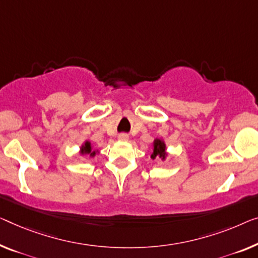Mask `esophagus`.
<instances>
[{"label": "esophagus", "mask_w": 258, "mask_h": 258, "mask_svg": "<svg viewBox=\"0 0 258 258\" xmlns=\"http://www.w3.org/2000/svg\"><path fill=\"white\" fill-rule=\"evenodd\" d=\"M118 140L119 141H127L128 140V136L126 133H120L118 136Z\"/></svg>", "instance_id": "34e87169"}]
</instances>
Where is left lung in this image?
Here are the masks:
<instances>
[{
    "instance_id": "left-lung-1",
    "label": "left lung",
    "mask_w": 258,
    "mask_h": 258,
    "mask_svg": "<svg viewBox=\"0 0 258 258\" xmlns=\"http://www.w3.org/2000/svg\"><path fill=\"white\" fill-rule=\"evenodd\" d=\"M167 156V152H166V144H164L163 140L161 139H155L153 142V153L151 157L153 160L160 157L161 160H164Z\"/></svg>"
}]
</instances>
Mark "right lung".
<instances>
[{"label": "right lung", "mask_w": 258, "mask_h": 258, "mask_svg": "<svg viewBox=\"0 0 258 258\" xmlns=\"http://www.w3.org/2000/svg\"><path fill=\"white\" fill-rule=\"evenodd\" d=\"M96 153H97V151H92L90 141H86L82 146H81V148H80L81 155H86V154H89L91 157H94L96 155Z\"/></svg>", "instance_id": "obj_1"}]
</instances>
